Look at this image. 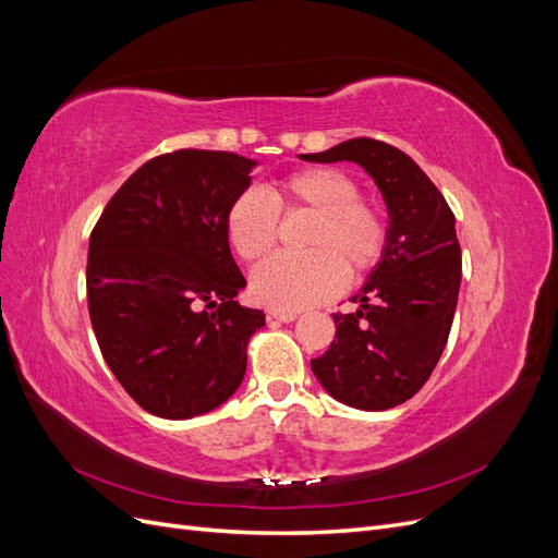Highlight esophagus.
I'll return each instance as SVG.
<instances>
[{
	"instance_id": "obj_1",
	"label": "esophagus",
	"mask_w": 558,
	"mask_h": 558,
	"mask_svg": "<svg viewBox=\"0 0 558 558\" xmlns=\"http://www.w3.org/2000/svg\"><path fill=\"white\" fill-rule=\"evenodd\" d=\"M267 316L279 320V324H291V320L298 318V312H269Z\"/></svg>"
}]
</instances>
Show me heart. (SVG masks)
Wrapping results in <instances>:
<instances>
[{"label": "heart", "instance_id": "obj_1", "mask_svg": "<svg viewBox=\"0 0 558 558\" xmlns=\"http://www.w3.org/2000/svg\"><path fill=\"white\" fill-rule=\"evenodd\" d=\"M312 216L302 238L305 256H272L251 275V295L275 312H298L326 302L342 281L359 283L375 272L388 246V218L377 202L340 167H305L269 183L267 199L256 191L234 197L223 230L242 260H258L275 248L279 216Z\"/></svg>", "mask_w": 558, "mask_h": 558}]
</instances>
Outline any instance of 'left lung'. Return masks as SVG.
Returning a JSON list of instances; mask_svg holds the SVG:
<instances>
[{"instance_id": "1", "label": "left lung", "mask_w": 558, "mask_h": 558, "mask_svg": "<svg viewBox=\"0 0 558 558\" xmlns=\"http://www.w3.org/2000/svg\"><path fill=\"white\" fill-rule=\"evenodd\" d=\"M310 162H359L388 207V246L353 302L356 314H332L335 340L312 361L326 391L351 408L381 412L424 386L449 340L461 286L456 218L442 193L400 148L349 140Z\"/></svg>"}]
</instances>
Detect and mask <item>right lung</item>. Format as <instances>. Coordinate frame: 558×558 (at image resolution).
<instances>
[{
	"mask_svg": "<svg viewBox=\"0 0 558 558\" xmlns=\"http://www.w3.org/2000/svg\"><path fill=\"white\" fill-rule=\"evenodd\" d=\"M248 158L181 148L150 158L90 232L86 286L99 351L130 398L162 418L226 402L244 379L260 310L230 256L223 218L251 183Z\"/></svg>",
	"mask_w": 558,
	"mask_h": 558,
	"instance_id": "obj_1",
	"label": "right lung"
}]
</instances>
